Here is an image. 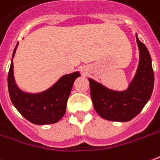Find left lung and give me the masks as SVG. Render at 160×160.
<instances>
[{"label":"left lung","instance_id":"obj_1","mask_svg":"<svg viewBox=\"0 0 160 160\" xmlns=\"http://www.w3.org/2000/svg\"><path fill=\"white\" fill-rule=\"evenodd\" d=\"M136 41L139 51V61L136 73L124 91L106 88L92 79H88L93 107L97 113L111 121L127 122L138 115L150 99L154 86L152 59L145 44Z\"/></svg>","mask_w":160,"mask_h":160}]
</instances>
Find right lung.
<instances>
[{"label":"right lung","instance_id":"obj_1","mask_svg":"<svg viewBox=\"0 0 160 160\" xmlns=\"http://www.w3.org/2000/svg\"><path fill=\"white\" fill-rule=\"evenodd\" d=\"M18 45L19 42L14 48L8 75V87L12 103L26 119L33 124L48 125L58 122L64 116L73 82L80 76V73L73 72L65 74L52 87L41 92L22 91L18 88L14 77L13 58Z\"/></svg>","mask_w":160,"mask_h":160}]
</instances>
